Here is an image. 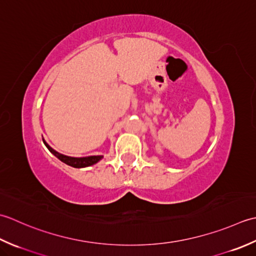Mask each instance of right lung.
Returning a JSON list of instances; mask_svg holds the SVG:
<instances>
[{
  "mask_svg": "<svg viewBox=\"0 0 256 256\" xmlns=\"http://www.w3.org/2000/svg\"><path fill=\"white\" fill-rule=\"evenodd\" d=\"M44 144L48 147V149L53 154L56 158H58L62 162H64L66 164H68L70 166H74V168H85V166H90L97 164L99 160H102V156H90V157H82V158H75V157H68V156L62 154L60 152H57L56 150H54L52 147L48 144V142L43 139Z\"/></svg>",
  "mask_w": 256,
  "mask_h": 256,
  "instance_id": "obj_1",
  "label": "right lung"
}]
</instances>
